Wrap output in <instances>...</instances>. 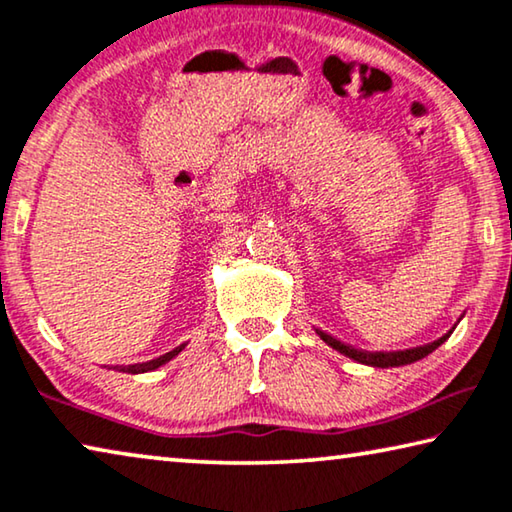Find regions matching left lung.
Listing matches in <instances>:
<instances>
[{"mask_svg": "<svg viewBox=\"0 0 512 512\" xmlns=\"http://www.w3.org/2000/svg\"><path fill=\"white\" fill-rule=\"evenodd\" d=\"M320 338L325 343L332 345L334 350L343 352L345 357L355 359V361H361V364H368V366H377V368H389V366H405V364H412V361H419L426 355H430L432 350H437L439 345H442L448 336H451V332H448L446 336L439 338V341L435 343H428V345H421V348H410V350H396V352H368V350H357L352 348V345L348 343H341L338 338L329 336L325 332H318Z\"/></svg>", "mask_w": 512, "mask_h": 512, "instance_id": "8db88e82", "label": "left lung"}]
</instances>
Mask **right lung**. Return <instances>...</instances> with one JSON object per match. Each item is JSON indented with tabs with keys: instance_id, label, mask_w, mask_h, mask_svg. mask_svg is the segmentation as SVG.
Instances as JSON below:
<instances>
[{
	"instance_id": "obj_1",
	"label": "right lung",
	"mask_w": 512,
	"mask_h": 512,
	"mask_svg": "<svg viewBox=\"0 0 512 512\" xmlns=\"http://www.w3.org/2000/svg\"><path fill=\"white\" fill-rule=\"evenodd\" d=\"M183 350V345H178L176 350H171V352H167V355H162V357H157V359H151V361H146V364H132V366H121V371L123 373H146V371H155L157 366H162V364H167L169 359H174L178 352Z\"/></svg>"
}]
</instances>
